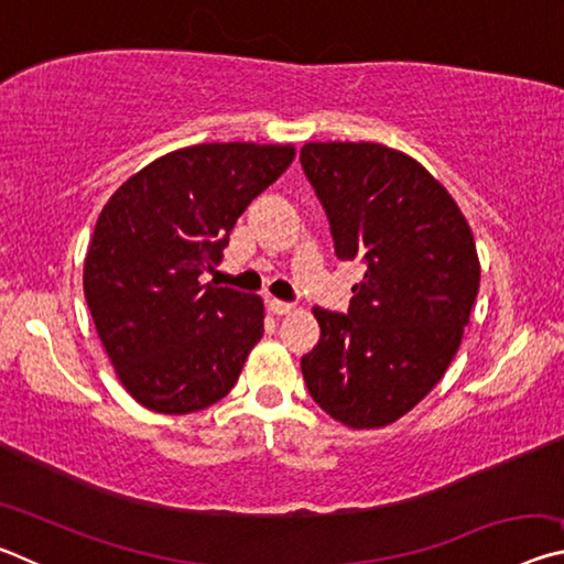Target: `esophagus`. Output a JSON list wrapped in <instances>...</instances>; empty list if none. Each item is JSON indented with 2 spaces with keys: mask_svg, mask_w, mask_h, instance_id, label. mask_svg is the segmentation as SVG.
Masks as SVG:
<instances>
[{
  "mask_svg": "<svg viewBox=\"0 0 564 564\" xmlns=\"http://www.w3.org/2000/svg\"><path fill=\"white\" fill-rule=\"evenodd\" d=\"M265 303H269V311L273 313V316H285V313L293 311V303H285L279 299H269Z\"/></svg>",
  "mask_w": 564,
  "mask_h": 564,
  "instance_id": "34e87169",
  "label": "esophagus"
}]
</instances>
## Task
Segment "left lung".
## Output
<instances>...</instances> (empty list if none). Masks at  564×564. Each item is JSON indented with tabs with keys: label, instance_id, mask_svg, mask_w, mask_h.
<instances>
[{
	"label": "left lung",
	"instance_id": "8db88e82",
	"mask_svg": "<svg viewBox=\"0 0 564 564\" xmlns=\"http://www.w3.org/2000/svg\"><path fill=\"white\" fill-rule=\"evenodd\" d=\"M301 166L340 261L366 265L348 313L313 308L321 340L301 358L311 398L356 427L403 417L460 348L480 285L470 226L441 181L403 151L311 141Z\"/></svg>",
	"mask_w": 564,
	"mask_h": 564
}]
</instances>
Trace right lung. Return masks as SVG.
<instances>
[{
	"label": "right lung",
	"mask_w": 564,
	"mask_h": 564,
	"mask_svg": "<svg viewBox=\"0 0 564 564\" xmlns=\"http://www.w3.org/2000/svg\"><path fill=\"white\" fill-rule=\"evenodd\" d=\"M291 144H196L151 161L101 208L84 295L121 386L149 410L196 413L236 386L263 336L259 295L202 283Z\"/></svg>",
	"instance_id": "obj_1"
}]
</instances>
